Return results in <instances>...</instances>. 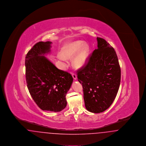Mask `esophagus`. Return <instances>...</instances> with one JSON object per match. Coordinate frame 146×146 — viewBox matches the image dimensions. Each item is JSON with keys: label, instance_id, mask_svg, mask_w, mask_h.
Returning a JSON list of instances; mask_svg holds the SVG:
<instances>
[{"label": "esophagus", "instance_id": "obj_1", "mask_svg": "<svg viewBox=\"0 0 146 146\" xmlns=\"http://www.w3.org/2000/svg\"><path fill=\"white\" fill-rule=\"evenodd\" d=\"M72 76L73 79L74 80H76V79H77V76H76V75L75 73H72Z\"/></svg>", "mask_w": 146, "mask_h": 146}]
</instances>
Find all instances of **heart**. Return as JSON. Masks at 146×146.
<instances>
[{"label": "heart", "instance_id": "heart-1", "mask_svg": "<svg viewBox=\"0 0 146 146\" xmlns=\"http://www.w3.org/2000/svg\"><path fill=\"white\" fill-rule=\"evenodd\" d=\"M89 48L83 41H76L66 44L61 50V54L57 55V58L66 65L67 59H72L74 67L79 68L86 64L89 56Z\"/></svg>", "mask_w": 146, "mask_h": 146}]
</instances>
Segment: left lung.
<instances>
[{
	"mask_svg": "<svg viewBox=\"0 0 146 146\" xmlns=\"http://www.w3.org/2000/svg\"><path fill=\"white\" fill-rule=\"evenodd\" d=\"M97 48L88 63L78 70L85 106L88 111L100 113L114 101L120 83L121 70L115 51L104 39L97 38Z\"/></svg>",
	"mask_w": 146,
	"mask_h": 146,
	"instance_id": "8db88e82",
	"label": "left lung"
}]
</instances>
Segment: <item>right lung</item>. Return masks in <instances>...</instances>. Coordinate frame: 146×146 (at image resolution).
I'll return each instance as SVG.
<instances>
[{
	"instance_id": "add662e5",
	"label": "right lung",
	"mask_w": 146,
	"mask_h": 146,
	"mask_svg": "<svg viewBox=\"0 0 146 146\" xmlns=\"http://www.w3.org/2000/svg\"><path fill=\"white\" fill-rule=\"evenodd\" d=\"M51 42H40L28 51L25 59L29 92L43 111L58 112L67 106L66 95L73 83L68 72L58 69L45 55L51 51Z\"/></svg>"
}]
</instances>
